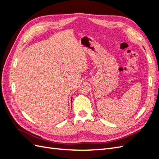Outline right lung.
<instances>
[{
    "label": "right lung",
    "instance_id": "1",
    "mask_svg": "<svg viewBox=\"0 0 159 159\" xmlns=\"http://www.w3.org/2000/svg\"><path fill=\"white\" fill-rule=\"evenodd\" d=\"M71 102H72V98H71Z\"/></svg>",
    "mask_w": 159,
    "mask_h": 159
}]
</instances>
